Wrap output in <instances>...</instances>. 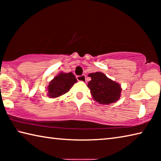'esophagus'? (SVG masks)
Returning <instances> with one entry per match:
<instances>
[{"label":"esophagus","instance_id":"1","mask_svg":"<svg viewBox=\"0 0 161 161\" xmlns=\"http://www.w3.org/2000/svg\"><path fill=\"white\" fill-rule=\"evenodd\" d=\"M77 80L80 81H86V76L84 75H80V76H77Z\"/></svg>","mask_w":161,"mask_h":161}]
</instances>
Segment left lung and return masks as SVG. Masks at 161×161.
Listing matches in <instances>:
<instances>
[{"label": "left lung", "instance_id": "left-lung-1", "mask_svg": "<svg viewBox=\"0 0 161 161\" xmlns=\"http://www.w3.org/2000/svg\"><path fill=\"white\" fill-rule=\"evenodd\" d=\"M89 77L92 80L87 86L94 99L102 104L116 102L121 96V88L118 83L108 79L102 72L91 73Z\"/></svg>", "mask_w": 161, "mask_h": 161}]
</instances>
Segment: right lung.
Wrapping results in <instances>:
<instances>
[{
	"mask_svg": "<svg viewBox=\"0 0 161 161\" xmlns=\"http://www.w3.org/2000/svg\"><path fill=\"white\" fill-rule=\"evenodd\" d=\"M77 81V79L72 72L59 73L49 84L48 96L50 98L62 96L69 92Z\"/></svg>",
	"mask_w": 161,
	"mask_h": 161,
	"instance_id": "obj_1",
	"label": "right lung"
}]
</instances>
